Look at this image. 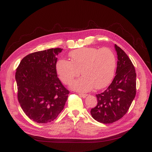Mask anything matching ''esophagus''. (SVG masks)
I'll return each mask as SVG.
<instances>
[{
    "label": "esophagus",
    "instance_id": "esophagus-1",
    "mask_svg": "<svg viewBox=\"0 0 152 152\" xmlns=\"http://www.w3.org/2000/svg\"><path fill=\"white\" fill-rule=\"evenodd\" d=\"M79 95H80V96L81 97H82V98H86V97L88 96L87 94H83V93H80Z\"/></svg>",
    "mask_w": 152,
    "mask_h": 152
}]
</instances>
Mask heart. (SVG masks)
Instances as JSON below:
<instances>
[{"label":"heart","instance_id":"b5f03b06","mask_svg":"<svg viewBox=\"0 0 152 152\" xmlns=\"http://www.w3.org/2000/svg\"><path fill=\"white\" fill-rule=\"evenodd\" d=\"M69 56L71 61L61 59L57 62L56 71L65 85L71 84L81 71L83 76L71 85L74 90L88 91L94 87L102 89L113 79L116 58L111 49L85 47L71 50Z\"/></svg>","mask_w":152,"mask_h":152}]
</instances>
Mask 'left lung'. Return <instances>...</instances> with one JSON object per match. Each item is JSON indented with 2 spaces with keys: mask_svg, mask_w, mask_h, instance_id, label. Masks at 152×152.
Wrapping results in <instances>:
<instances>
[{
  "mask_svg": "<svg viewBox=\"0 0 152 152\" xmlns=\"http://www.w3.org/2000/svg\"><path fill=\"white\" fill-rule=\"evenodd\" d=\"M118 62L116 76L106 90L96 96L98 104L91 110L93 118L108 124L124 116L136 95L135 69L127 54L115 44Z\"/></svg>",
  "mask_w": 152,
  "mask_h": 152,
  "instance_id": "1",
  "label": "left lung"
}]
</instances>
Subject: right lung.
<instances>
[{"label":"right lung","mask_w":152,"mask_h":152,"mask_svg":"<svg viewBox=\"0 0 152 152\" xmlns=\"http://www.w3.org/2000/svg\"><path fill=\"white\" fill-rule=\"evenodd\" d=\"M62 50L52 48L28 54L16 69L20 105L31 120L39 123L54 120L69 93L56 72L57 57Z\"/></svg>","instance_id":"add662e5"}]
</instances>
